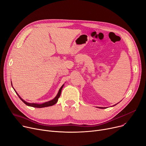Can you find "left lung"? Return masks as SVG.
<instances>
[{
  "label": "left lung",
  "instance_id": "left-lung-1",
  "mask_svg": "<svg viewBox=\"0 0 146 146\" xmlns=\"http://www.w3.org/2000/svg\"><path fill=\"white\" fill-rule=\"evenodd\" d=\"M115 105H116V104H115ZM115 105H114V106H115ZM100 108V109H105V108Z\"/></svg>",
  "mask_w": 146,
  "mask_h": 146
}]
</instances>
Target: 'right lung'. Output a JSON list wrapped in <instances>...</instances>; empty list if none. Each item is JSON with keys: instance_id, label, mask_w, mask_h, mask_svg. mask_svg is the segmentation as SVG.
Returning <instances> with one entry per match:
<instances>
[{"instance_id": "obj_1", "label": "right lung", "mask_w": 146, "mask_h": 146, "mask_svg": "<svg viewBox=\"0 0 146 146\" xmlns=\"http://www.w3.org/2000/svg\"><path fill=\"white\" fill-rule=\"evenodd\" d=\"M63 86H64V84H63V85L62 86V87H60V89H59V92H58L57 96L55 97V98H54L53 100H50V101L47 102H45V103H42V104H36V103H27V102H26V101H25L24 100H23V99L21 98V97L19 96V95L16 92V94H17V96H19V98H20L21 100L25 104H26L27 106H31V107H33V108H46V107H48V106H53V105H54V104H56V103L57 102L58 99H59V97H60V94H61L62 89V88H63Z\"/></svg>"}]
</instances>
